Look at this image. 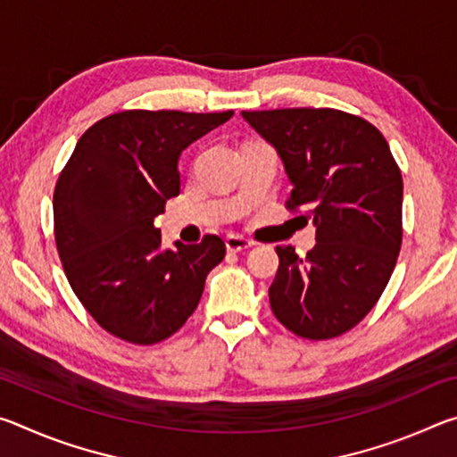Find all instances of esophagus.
Instances as JSON below:
<instances>
[{
	"label": "esophagus",
	"mask_w": 457,
	"mask_h": 457,
	"mask_svg": "<svg viewBox=\"0 0 457 457\" xmlns=\"http://www.w3.org/2000/svg\"><path fill=\"white\" fill-rule=\"evenodd\" d=\"M252 245H253L252 239H247V237H244V236L231 234V236L226 237L228 252H242V250H247V247H252Z\"/></svg>",
	"instance_id": "obj_1"
}]
</instances>
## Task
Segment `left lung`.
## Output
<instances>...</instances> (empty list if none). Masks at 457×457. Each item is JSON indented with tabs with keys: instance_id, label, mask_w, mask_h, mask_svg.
<instances>
[{
	"instance_id": "8db88e82",
	"label": "left lung",
	"mask_w": 457,
	"mask_h": 457,
	"mask_svg": "<svg viewBox=\"0 0 457 457\" xmlns=\"http://www.w3.org/2000/svg\"><path fill=\"white\" fill-rule=\"evenodd\" d=\"M280 154L292 193L286 207L311 220L316 245L300 258L276 247L280 266L270 306L294 335L335 338L381 298L403 239V179L385 137L337 108L244 111Z\"/></svg>"
}]
</instances>
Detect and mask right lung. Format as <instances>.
I'll list each match as a JSON object with an SVG mask.
<instances>
[{
  "label": "right lung",
  "instance_id": "1",
  "mask_svg": "<svg viewBox=\"0 0 457 457\" xmlns=\"http://www.w3.org/2000/svg\"><path fill=\"white\" fill-rule=\"evenodd\" d=\"M226 112L122 111L84 133L54 189V236L68 282L106 332L161 343L199 304L226 256L218 236L165 250L154 218L179 195L183 149L231 119Z\"/></svg>",
  "mask_w": 457,
  "mask_h": 457
}]
</instances>
